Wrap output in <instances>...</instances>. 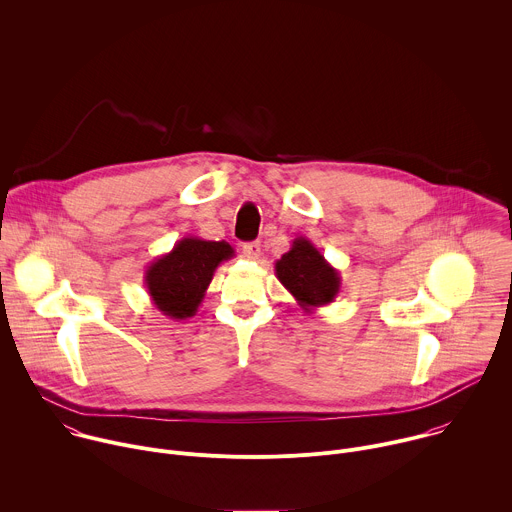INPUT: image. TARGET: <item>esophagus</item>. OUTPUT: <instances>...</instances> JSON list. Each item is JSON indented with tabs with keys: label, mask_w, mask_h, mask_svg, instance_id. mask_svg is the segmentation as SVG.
Instances as JSON below:
<instances>
[{
	"label": "esophagus",
	"mask_w": 512,
	"mask_h": 512,
	"mask_svg": "<svg viewBox=\"0 0 512 512\" xmlns=\"http://www.w3.org/2000/svg\"><path fill=\"white\" fill-rule=\"evenodd\" d=\"M243 255H245L247 259H251V261L259 259V255H261V245H259V243H245V245H243Z\"/></svg>",
	"instance_id": "obj_1"
}]
</instances>
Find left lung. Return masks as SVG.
Wrapping results in <instances>:
<instances>
[{
  "label": "left lung",
  "mask_w": 512,
  "mask_h": 512,
  "mask_svg": "<svg viewBox=\"0 0 512 512\" xmlns=\"http://www.w3.org/2000/svg\"><path fill=\"white\" fill-rule=\"evenodd\" d=\"M275 275L305 313L329 305L342 289L339 271L305 237L293 239L289 251L275 261Z\"/></svg>",
  "instance_id": "left-lung-1"
}]
</instances>
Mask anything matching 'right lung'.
Listing matches in <instances>:
<instances>
[{
    "mask_svg": "<svg viewBox=\"0 0 512 512\" xmlns=\"http://www.w3.org/2000/svg\"><path fill=\"white\" fill-rule=\"evenodd\" d=\"M235 249L227 241L183 237L168 253L156 257L144 271V285L154 307L170 319H189L197 313L217 267Z\"/></svg>",
    "mask_w": 512,
    "mask_h": 512,
    "instance_id": "add662e5",
    "label": "right lung"
}]
</instances>
